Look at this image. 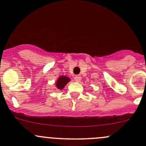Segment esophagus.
Returning <instances> with one entry per match:
<instances>
[{"mask_svg": "<svg viewBox=\"0 0 146 146\" xmlns=\"http://www.w3.org/2000/svg\"><path fill=\"white\" fill-rule=\"evenodd\" d=\"M74 80L76 82H80V80H82V77L81 76H80V75H78V76H76L74 78Z\"/></svg>", "mask_w": 146, "mask_h": 146, "instance_id": "34e87169", "label": "esophagus"}]
</instances>
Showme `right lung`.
Here are the masks:
<instances>
[{
  "label": "right lung",
  "instance_id": "obj_1",
  "mask_svg": "<svg viewBox=\"0 0 146 146\" xmlns=\"http://www.w3.org/2000/svg\"><path fill=\"white\" fill-rule=\"evenodd\" d=\"M70 78L68 77L64 76H61L60 78L57 79V82H56V86L57 88H58V89H63L64 88V86L66 85V84L70 82Z\"/></svg>",
  "mask_w": 146,
  "mask_h": 146
}]
</instances>
